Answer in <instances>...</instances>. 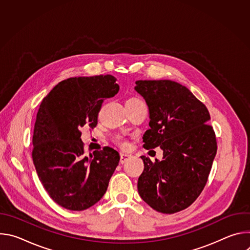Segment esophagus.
Wrapping results in <instances>:
<instances>
[{"instance_id": "34e87169", "label": "esophagus", "mask_w": 250, "mask_h": 250, "mask_svg": "<svg viewBox=\"0 0 250 250\" xmlns=\"http://www.w3.org/2000/svg\"><path fill=\"white\" fill-rule=\"evenodd\" d=\"M131 157V155L130 154H127V153H122L121 154V159H120V161H121V163L122 164H124V163H125L129 158Z\"/></svg>"}]
</instances>
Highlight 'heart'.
Listing matches in <instances>:
<instances>
[{
	"label": "heart",
	"mask_w": 250,
	"mask_h": 250,
	"mask_svg": "<svg viewBox=\"0 0 250 250\" xmlns=\"http://www.w3.org/2000/svg\"><path fill=\"white\" fill-rule=\"evenodd\" d=\"M130 100H137V99H130ZM115 142L117 145H119L121 147H126L127 146V144H126V140L125 139L124 136L122 135H117L115 138H114Z\"/></svg>",
	"instance_id": "b5f03b06"
}]
</instances>
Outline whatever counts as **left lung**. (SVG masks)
Wrapping results in <instances>:
<instances>
[{
	"label": "left lung",
	"mask_w": 250,
	"mask_h": 250,
	"mask_svg": "<svg viewBox=\"0 0 250 250\" xmlns=\"http://www.w3.org/2000/svg\"><path fill=\"white\" fill-rule=\"evenodd\" d=\"M135 91L149 110L144 147L160 146L163 159L141 156L145 169L138 194L153 209L174 213L202 193L217 154V139L207 106L185 86L171 80H138Z\"/></svg>",
	"instance_id": "left-lung-1"
}]
</instances>
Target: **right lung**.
<instances>
[{
	"instance_id": "right-lung-1",
	"label": "right lung",
	"mask_w": 250,
	"mask_h": 250,
	"mask_svg": "<svg viewBox=\"0 0 250 250\" xmlns=\"http://www.w3.org/2000/svg\"><path fill=\"white\" fill-rule=\"evenodd\" d=\"M112 75L69 78L42 100L32 136V160L50 198L70 210L99 202L108 189L120 154L112 147L84 155L81 128H94L104 99L119 92Z\"/></svg>"
}]
</instances>
